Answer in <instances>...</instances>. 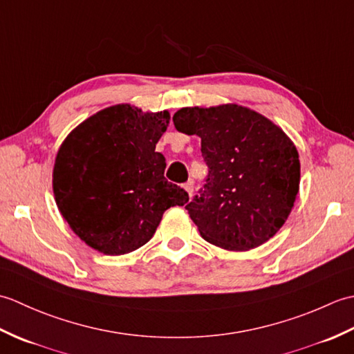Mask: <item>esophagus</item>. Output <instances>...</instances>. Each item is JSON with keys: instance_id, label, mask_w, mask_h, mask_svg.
Listing matches in <instances>:
<instances>
[{"instance_id": "34e87169", "label": "esophagus", "mask_w": 354, "mask_h": 354, "mask_svg": "<svg viewBox=\"0 0 354 354\" xmlns=\"http://www.w3.org/2000/svg\"><path fill=\"white\" fill-rule=\"evenodd\" d=\"M184 189L187 190V193H189V196L192 198L193 196V190H194V181H193V179H189V181L184 184Z\"/></svg>"}]
</instances>
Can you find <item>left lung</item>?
<instances>
[{
	"mask_svg": "<svg viewBox=\"0 0 354 354\" xmlns=\"http://www.w3.org/2000/svg\"><path fill=\"white\" fill-rule=\"evenodd\" d=\"M176 131L201 138L208 175L189 209L201 236L230 251L268 242L288 219L299 189V160L280 127L239 104L183 108Z\"/></svg>",
	"mask_w": 354,
	"mask_h": 354,
	"instance_id": "8db88e82",
	"label": "left lung"
}]
</instances>
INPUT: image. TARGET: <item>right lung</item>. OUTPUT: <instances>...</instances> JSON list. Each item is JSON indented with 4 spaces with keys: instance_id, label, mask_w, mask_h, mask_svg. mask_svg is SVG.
Returning <instances> with one entry per match:
<instances>
[{
    "instance_id": "obj_1",
    "label": "right lung",
    "mask_w": 354,
    "mask_h": 354,
    "mask_svg": "<svg viewBox=\"0 0 354 354\" xmlns=\"http://www.w3.org/2000/svg\"><path fill=\"white\" fill-rule=\"evenodd\" d=\"M169 112L115 104L79 124L59 149L53 170L56 204L71 230L99 252L122 255L155 234L164 212L189 193L164 178L155 152Z\"/></svg>"
}]
</instances>
